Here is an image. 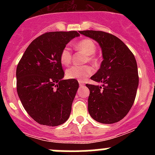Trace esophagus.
I'll list each match as a JSON object with an SVG mask.
<instances>
[{"instance_id":"esophagus-1","label":"esophagus","mask_w":155,"mask_h":155,"mask_svg":"<svg viewBox=\"0 0 155 155\" xmlns=\"http://www.w3.org/2000/svg\"><path fill=\"white\" fill-rule=\"evenodd\" d=\"M78 82H79V84H80V86L84 85V81H78Z\"/></svg>"}]
</instances>
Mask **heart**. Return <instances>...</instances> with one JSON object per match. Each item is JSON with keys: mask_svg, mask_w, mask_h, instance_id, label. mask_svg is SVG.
<instances>
[{"mask_svg": "<svg viewBox=\"0 0 155 155\" xmlns=\"http://www.w3.org/2000/svg\"><path fill=\"white\" fill-rule=\"evenodd\" d=\"M75 47L79 51L84 53L87 56L86 61H89L92 64H96L97 60L94 57V54L96 52V45L91 39H84L79 41L75 44ZM72 59L71 50L68 46L63 48L60 54V61L64 66H68L71 64ZM92 68L88 65L81 66H72L68 69L66 70L65 75L68 79H76V80H84L92 74Z\"/></svg>", "mask_w": 155, "mask_h": 155, "instance_id": "obj_1", "label": "heart"}]
</instances>
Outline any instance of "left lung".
<instances>
[{
	"mask_svg": "<svg viewBox=\"0 0 155 155\" xmlns=\"http://www.w3.org/2000/svg\"><path fill=\"white\" fill-rule=\"evenodd\" d=\"M96 41L103 61L91 79L102 85L87 84V109L91 118L105 124L117 123L132 107L139 84L137 61L132 52L115 35L102 31H79Z\"/></svg>",
	"mask_w": 155,
	"mask_h": 155,
	"instance_id": "obj_1",
	"label": "left lung"
}]
</instances>
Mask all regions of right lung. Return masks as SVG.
I'll return each mask as SVG.
<instances>
[{"label": "right lung", "instance_id": "1", "mask_svg": "<svg viewBox=\"0 0 155 155\" xmlns=\"http://www.w3.org/2000/svg\"><path fill=\"white\" fill-rule=\"evenodd\" d=\"M78 36L76 31L46 32L30 43L18 64V97L28 114L41 125L56 127L69 118L79 84L76 79H63L60 54Z\"/></svg>", "mask_w": 155, "mask_h": 155}]
</instances>
